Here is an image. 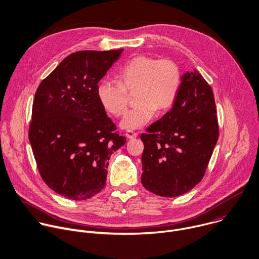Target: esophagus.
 <instances>
[{
    "label": "esophagus",
    "mask_w": 259,
    "mask_h": 259,
    "mask_svg": "<svg viewBox=\"0 0 259 259\" xmlns=\"http://www.w3.org/2000/svg\"><path fill=\"white\" fill-rule=\"evenodd\" d=\"M125 136H126L127 139H135V138L138 137V134L135 133V132H133V131H127V132L125 133Z\"/></svg>",
    "instance_id": "1"
}]
</instances>
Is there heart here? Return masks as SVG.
I'll return each instance as SVG.
<instances>
[{
	"label": "heart",
	"mask_w": 259,
	"mask_h": 259,
	"mask_svg": "<svg viewBox=\"0 0 259 259\" xmlns=\"http://www.w3.org/2000/svg\"><path fill=\"white\" fill-rule=\"evenodd\" d=\"M181 70L171 59L137 56L117 73V83L102 80L96 95L100 105L108 113L120 116L127 106V93L135 90L137 106L123 116L120 126L133 131L145 126L156 110H167L178 96L181 86Z\"/></svg>",
	"instance_id": "heart-1"
}]
</instances>
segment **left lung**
Masks as SVG:
<instances>
[{
    "mask_svg": "<svg viewBox=\"0 0 259 259\" xmlns=\"http://www.w3.org/2000/svg\"><path fill=\"white\" fill-rule=\"evenodd\" d=\"M215 114L211 87L195 69L184 74L171 110L141 135L146 189L174 197L202 179L219 138Z\"/></svg>",
    "mask_w": 259,
    "mask_h": 259,
    "instance_id": "8db88e82",
    "label": "left lung"
}]
</instances>
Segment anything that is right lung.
Returning a JSON list of instances; mask_svg holds the SVG:
<instances>
[{
  "label": "right lung",
  "mask_w": 259,
  "mask_h": 259,
  "mask_svg": "<svg viewBox=\"0 0 259 259\" xmlns=\"http://www.w3.org/2000/svg\"><path fill=\"white\" fill-rule=\"evenodd\" d=\"M122 51L74 53L36 90L29 142L46 184L69 199L99 193L110 155L126 142L96 95L98 82Z\"/></svg>",
  "instance_id": "add662e5"
}]
</instances>
